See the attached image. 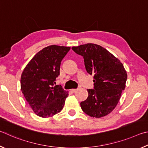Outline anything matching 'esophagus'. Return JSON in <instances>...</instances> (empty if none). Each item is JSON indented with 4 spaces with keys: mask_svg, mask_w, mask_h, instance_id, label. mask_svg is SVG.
I'll return each mask as SVG.
<instances>
[{
    "mask_svg": "<svg viewBox=\"0 0 148 148\" xmlns=\"http://www.w3.org/2000/svg\"><path fill=\"white\" fill-rule=\"evenodd\" d=\"M77 89H71V92L73 93H75V92H77Z\"/></svg>",
    "mask_w": 148,
    "mask_h": 148,
    "instance_id": "34e87169",
    "label": "esophagus"
}]
</instances>
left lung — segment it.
<instances>
[{"mask_svg": "<svg viewBox=\"0 0 148 148\" xmlns=\"http://www.w3.org/2000/svg\"><path fill=\"white\" fill-rule=\"evenodd\" d=\"M84 58L86 71L94 75V89L81 103L83 112L93 118H101L114 109L125 90L127 75L120 60L103 47L87 43L73 47Z\"/></svg>", "mask_w": 148, "mask_h": 148, "instance_id": "1", "label": "left lung"}]
</instances>
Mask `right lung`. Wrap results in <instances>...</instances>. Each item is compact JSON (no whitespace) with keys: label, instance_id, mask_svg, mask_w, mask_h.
<instances>
[{"label":"right lung","instance_id":"1","mask_svg":"<svg viewBox=\"0 0 148 148\" xmlns=\"http://www.w3.org/2000/svg\"><path fill=\"white\" fill-rule=\"evenodd\" d=\"M69 47L50 45L39 51L28 62L21 77V88L34 112L42 118L60 112L67 92L55 85L62 59Z\"/></svg>","mask_w":148,"mask_h":148}]
</instances>
